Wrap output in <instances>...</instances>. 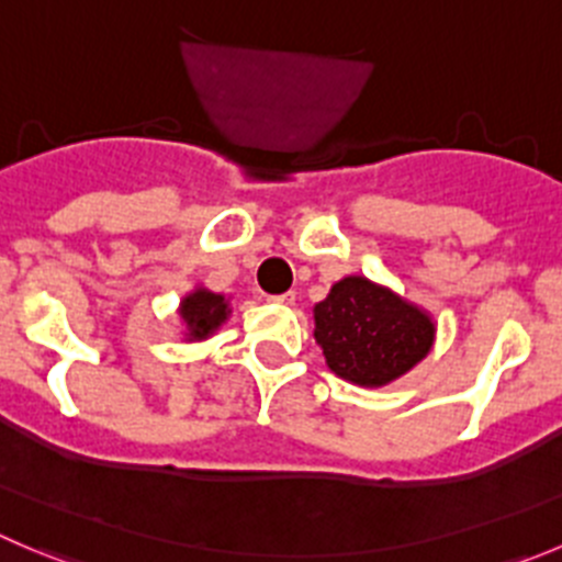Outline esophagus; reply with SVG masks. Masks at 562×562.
I'll use <instances>...</instances> for the list:
<instances>
[{
	"mask_svg": "<svg viewBox=\"0 0 562 562\" xmlns=\"http://www.w3.org/2000/svg\"><path fill=\"white\" fill-rule=\"evenodd\" d=\"M270 303H276V306H292V303H295V292H284V295H272Z\"/></svg>",
	"mask_w": 562,
	"mask_h": 562,
	"instance_id": "esophagus-1",
	"label": "esophagus"
}]
</instances>
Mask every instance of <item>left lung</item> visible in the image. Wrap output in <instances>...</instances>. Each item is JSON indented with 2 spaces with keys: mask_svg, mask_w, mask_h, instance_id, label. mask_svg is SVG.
<instances>
[{
  "mask_svg": "<svg viewBox=\"0 0 562 562\" xmlns=\"http://www.w3.org/2000/svg\"><path fill=\"white\" fill-rule=\"evenodd\" d=\"M314 339L325 364L356 386H386L430 352L436 323L389 286L347 276L314 306Z\"/></svg>",
  "mask_w": 562,
  "mask_h": 562,
  "instance_id": "obj_1",
  "label": "left lung"
}]
</instances>
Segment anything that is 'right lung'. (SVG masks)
Segmentation results:
<instances>
[{
    "label": "right lung",
    "mask_w": 562,
    "mask_h": 562,
    "mask_svg": "<svg viewBox=\"0 0 562 562\" xmlns=\"http://www.w3.org/2000/svg\"><path fill=\"white\" fill-rule=\"evenodd\" d=\"M228 314H232V308H228L226 295H217V292L204 290V286H195L190 295H184L179 306V317L184 323L190 341L210 339L226 323Z\"/></svg>",
    "instance_id": "right-lung-1"
}]
</instances>
